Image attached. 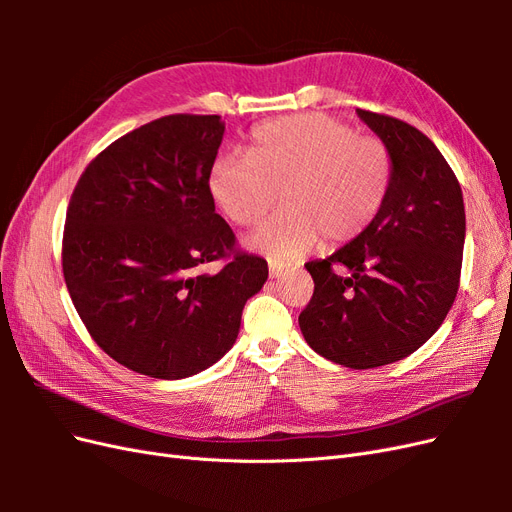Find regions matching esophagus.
<instances>
[{
  "instance_id": "1",
  "label": "esophagus",
  "mask_w": 512,
  "mask_h": 512,
  "mask_svg": "<svg viewBox=\"0 0 512 512\" xmlns=\"http://www.w3.org/2000/svg\"><path fill=\"white\" fill-rule=\"evenodd\" d=\"M288 273V267L282 265V262L277 260H269V275L275 277V280H282V277Z\"/></svg>"
}]
</instances>
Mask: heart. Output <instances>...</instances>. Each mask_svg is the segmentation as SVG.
<instances>
[{
    "instance_id": "heart-1",
    "label": "heart",
    "mask_w": 512,
    "mask_h": 512,
    "mask_svg": "<svg viewBox=\"0 0 512 512\" xmlns=\"http://www.w3.org/2000/svg\"><path fill=\"white\" fill-rule=\"evenodd\" d=\"M393 179V158L378 136L348 123L301 113L260 123L247 158H220L209 192L237 226L258 224L282 190L284 209L245 245L273 260H294L327 243H346L374 222Z\"/></svg>"
}]
</instances>
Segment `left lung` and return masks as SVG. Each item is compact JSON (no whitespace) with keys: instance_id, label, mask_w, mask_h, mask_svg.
<instances>
[{"instance_id":"obj_1","label":"left lung","mask_w":512,"mask_h":512,"mask_svg":"<svg viewBox=\"0 0 512 512\" xmlns=\"http://www.w3.org/2000/svg\"><path fill=\"white\" fill-rule=\"evenodd\" d=\"M356 113L391 151V188L359 237L305 265L314 294L299 327L324 359L371 369L401 361L440 329L459 288L466 209L453 168L421 130Z\"/></svg>"}]
</instances>
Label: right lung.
Masks as SVG:
<instances>
[{
	"label": "right lung",
	"instance_id": "1",
	"mask_svg": "<svg viewBox=\"0 0 512 512\" xmlns=\"http://www.w3.org/2000/svg\"><path fill=\"white\" fill-rule=\"evenodd\" d=\"M222 136L220 115L160 117L98 153L72 192L68 292L94 342L136 374L179 380L218 363L269 277L215 213L209 173ZM222 257V272L202 273Z\"/></svg>",
	"mask_w": 512,
	"mask_h": 512
}]
</instances>
